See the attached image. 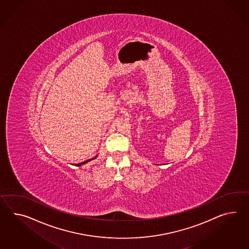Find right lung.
Instances as JSON below:
<instances>
[{"label":"right lung","instance_id":"obj_1","mask_svg":"<svg viewBox=\"0 0 249 249\" xmlns=\"http://www.w3.org/2000/svg\"><path fill=\"white\" fill-rule=\"evenodd\" d=\"M96 158V157L95 158H91V159H88V160H86V161H85V162H82V163H79V164H76L75 165L76 166H80V165H83V164H86V163H88V162H90L91 160H93V159H95Z\"/></svg>","mask_w":249,"mask_h":249}]
</instances>
